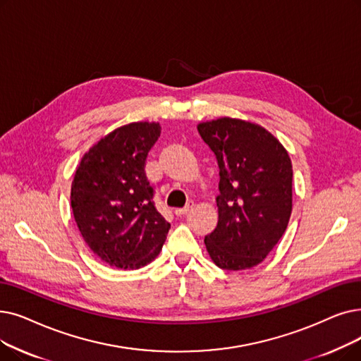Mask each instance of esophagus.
<instances>
[{
    "instance_id": "esophagus-1",
    "label": "esophagus",
    "mask_w": 361,
    "mask_h": 361,
    "mask_svg": "<svg viewBox=\"0 0 361 361\" xmlns=\"http://www.w3.org/2000/svg\"><path fill=\"white\" fill-rule=\"evenodd\" d=\"M195 207V203L190 200L189 203H187V205L185 207H183V208H177L174 212H176V215H178V216H181V215H184V214H187V212H189L192 208Z\"/></svg>"
}]
</instances>
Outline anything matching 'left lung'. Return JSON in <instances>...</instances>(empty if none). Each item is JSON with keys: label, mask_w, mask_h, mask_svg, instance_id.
Masks as SVG:
<instances>
[{"label": "left lung", "mask_w": 361, "mask_h": 361, "mask_svg": "<svg viewBox=\"0 0 361 361\" xmlns=\"http://www.w3.org/2000/svg\"><path fill=\"white\" fill-rule=\"evenodd\" d=\"M197 131L219 168L218 224L205 236L219 269L239 271L264 261L288 227L292 212V162L261 125L219 118Z\"/></svg>", "instance_id": "8db88e82"}]
</instances>
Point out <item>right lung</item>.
<instances>
[{
	"instance_id": "right-lung-1",
	"label": "right lung",
	"mask_w": 361,
	"mask_h": 361,
	"mask_svg": "<svg viewBox=\"0 0 361 361\" xmlns=\"http://www.w3.org/2000/svg\"><path fill=\"white\" fill-rule=\"evenodd\" d=\"M158 122H133L94 145L76 168L71 205L85 243L116 269L145 267L159 255L171 224L154 207L145 166Z\"/></svg>"
}]
</instances>
